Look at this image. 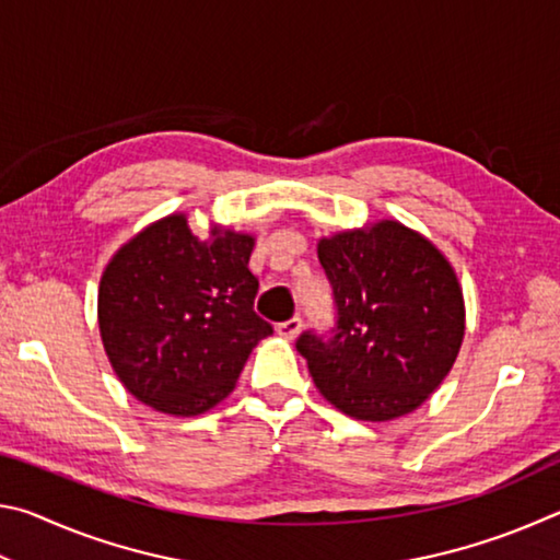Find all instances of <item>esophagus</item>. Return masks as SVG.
Wrapping results in <instances>:
<instances>
[{
    "label": "esophagus",
    "instance_id": "esophagus-1",
    "mask_svg": "<svg viewBox=\"0 0 560 560\" xmlns=\"http://www.w3.org/2000/svg\"><path fill=\"white\" fill-rule=\"evenodd\" d=\"M299 330H301V318H299V316H293V318H289V320H281V324L277 326V334H279L281 338H287V340L296 338Z\"/></svg>",
    "mask_w": 560,
    "mask_h": 560
}]
</instances>
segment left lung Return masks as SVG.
<instances>
[{
	"mask_svg": "<svg viewBox=\"0 0 560 560\" xmlns=\"http://www.w3.org/2000/svg\"><path fill=\"white\" fill-rule=\"evenodd\" d=\"M334 289L330 338L296 340L320 395L355 420H395L428 400L464 338V299L442 252L383 220L318 242Z\"/></svg>",
	"mask_w": 560,
	"mask_h": 560,
	"instance_id": "1",
	"label": "left lung"
}]
</instances>
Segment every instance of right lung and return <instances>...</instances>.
I'll list each match as a JSON object with an SVG mask.
<instances>
[{"label":"right lung","mask_w":560,"mask_h":560,"mask_svg":"<svg viewBox=\"0 0 560 560\" xmlns=\"http://www.w3.org/2000/svg\"><path fill=\"white\" fill-rule=\"evenodd\" d=\"M252 234L214 226L210 240L170 214L122 244L98 287V328L130 395L177 417L202 415L234 390L261 338Z\"/></svg>","instance_id":"obj_1"}]
</instances>
